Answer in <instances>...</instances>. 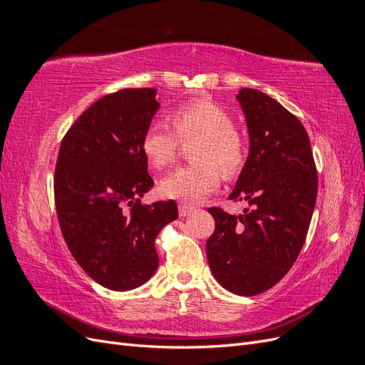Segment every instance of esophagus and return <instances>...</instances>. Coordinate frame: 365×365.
Returning <instances> with one entry per match:
<instances>
[{"label": "esophagus", "mask_w": 365, "mask_h": 365, "mask_svg": "<svg viewBox=\"0 0 365 365\" xmlns=\"http://www.w3.org/2000/svg\"><path fill=\"white\" fill-rule=\"evenodd\" d=\"M178 210H180V216H181V217L189 216L190 213L195 212V208H193L192 205H187V204H180V205H178Z\"/></svg>", "instance_id": "obj_1"}]
</instances>
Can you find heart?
Returning <instances> with one entry per match:
<instances>
[{
    "mask_svg": "<svg viewBox=\"0 0 365 365\" xmlns=\"http://www.w3.org/2000/svg\"><path fill=\"white\" fill-rule=\"evenodd\" d=\"M170 121L180 138L200 137L192 150L196 163L172 170L160 182V192L170 200L196 202L212 193L224 173H236L244 163V145L227 109L208 98H195L175 106ZM178 138L164 121H152L141 137V150L149 164L163 169L172 163Z\"/></svg>",
    "mask_w": 365,
    "mask_h": 365,
    "instance_id": "1",
    "label": "heart"
}]
</instances>
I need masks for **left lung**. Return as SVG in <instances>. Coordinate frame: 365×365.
I'll return each instance as SVG.
<instances>
[{
  "mask_svg": "<svg viewBox=\"0 0 365 365\" xmlns=\"http://www.w3.org/2000/svg\"><path fill=\"white\" fill-rule=\"evenodd\" d=\"M244 111L250 152L228 200L247 201L244 215L208 208L215 233L207 259L217 283L236 295L277 284L300 254L317 201V168L302 121L252 88L236 96Z\"/></svg>",
  "mask_w": 365,
  "mask_h": 365,
  "instance_id": "obj_1",
  "label": "left lung"
}]
</instances>
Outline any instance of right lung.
Listing matches in <instances>:
<instances>
[{
  "mask_svg": "<svg viewBox=\"0 0 365 365\" xmlns=\"http://www.w3.org/2000/svg\"><path fill=\"white\" fill-rule=\"evenodd\" d=\"M155 96V88H128L98 98L61 143L54 202L63 239L81 268L111 291L152 277L155 239L178 217L175 201L141 205L153 187L141 137L160 109Z\"/></svg>",
  "mask_w": 365,
  "mask_h": 365,
  "instance_id": "obj_1",
  "label": "right lung"
}]
</instances>
